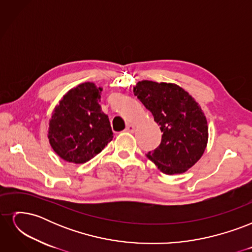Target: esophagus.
I'll use <instances>...</instances> for the list:
<instances>
[{"instance_id": "1", "label": "esophagus", "mask_w": 252, "mask_h": 252, "mask_svg": "<svg viewBox=\"0 0 252 252\" xmlns=\"http://www.w3.org/2000/svg\"><path fill=\"white\" fill-rule=\"evenodd\" d=\"M125 130H126L127 132H134V130H135V126H134V125H132V124H129V125H127V127H126Z\"/></svg>"}]
</instances>
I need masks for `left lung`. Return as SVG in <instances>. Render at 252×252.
<instances>
[{
    "instance_id": "8db88e82",
    "label": "left lung",
    "mask_w": 252,
    "mask_h": 252,
    "mask_svg": "<svg viewBox=\"0 0 252 252\" xmlns=\"http://www.w3.org/2000/svg\"><path fill=\"white\" fill-rule=\"evenodd\" d=\"M133 94L161 126L159 146L147 158L165 174L184 173L202 158L208 143V125L200 105L172 83L144 80Z\"/></svg>"
}]
</instances>
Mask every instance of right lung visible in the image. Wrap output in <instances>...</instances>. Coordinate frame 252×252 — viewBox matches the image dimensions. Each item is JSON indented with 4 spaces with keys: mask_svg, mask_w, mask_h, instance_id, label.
Here are the masks:
<instances>
[{
    "mask_svg": "<svg viewBox=\"0 0 252 252\" xmlns=\"http://www.w3.org/2000/svg\"><path fill=\"white\" fill-rule=\"evenodd\" d=\"M102 90L94 83H82L67 91L53 109L47 136L64 161L86 163L112 140L109 119L100 105Z\"/></svg>",
    "mask_w": 252,
    "mask_h": 252,
    "instance_id": "obj_1",
    "label": "right lung"
}]
</instances>
